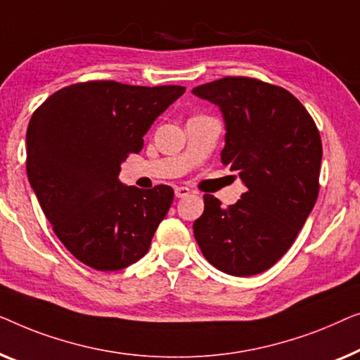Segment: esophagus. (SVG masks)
I'll return each instance as SVG.
<instances>
[{
	"label": "esophagus",
	"instance_id": "obj_1",
	"mask_svg": "<svg viewBox=\"0 0 360 360\" xmlns=\"http://www.w3.org/2000/svg\"><path fill=\"white\" fill-rule=\"evenodd\" d=\"M174 194H176V197H186L191 194V189L184 186H178V187H174Z\"/></svg>",
	"mask_w": 360,
	"mask_h": 360
}]
</instances>
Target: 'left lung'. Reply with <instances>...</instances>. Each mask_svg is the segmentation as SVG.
<instances>
[{"label": "left lung", "instance_id": "left-lung-1", "mask_svg": "<svg viewBox=\"0 0 360 360\" xmlns=\"http://www.w3.org/2000/svg\"><path fill=\"white\" fill-rule=\"evenodd\" d=\"M192 94L220 109L226 130L221 163L246 186L226 209L204 195V214L192 226L195 241L225 274H259L285 255L315 205L320 131L295 96L259 79L226 77Z\"/></svg>", "mask_w": 360, "mask_h": 360}]
</instances>
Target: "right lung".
Returning <instances> with one entry per match:
<instances>
[{"instance_id": "right-lung-1", "label": "right lung", "mask_w": 360, "mask_h": 360, "mask_svg": "<svg viewBox=\"0 0 360 360\" xmlns=\"http://www.w3.org/2000/svg\"><path fill=\"white\" fill-rule=\"evenodd\" d=\"M184 91L88 81L57 91L30 117V187L55 235L83 264L119 271L148 251L174 191L124 186L120 165L143 148L151 124Z\"/></svg>"}]
</instances>
